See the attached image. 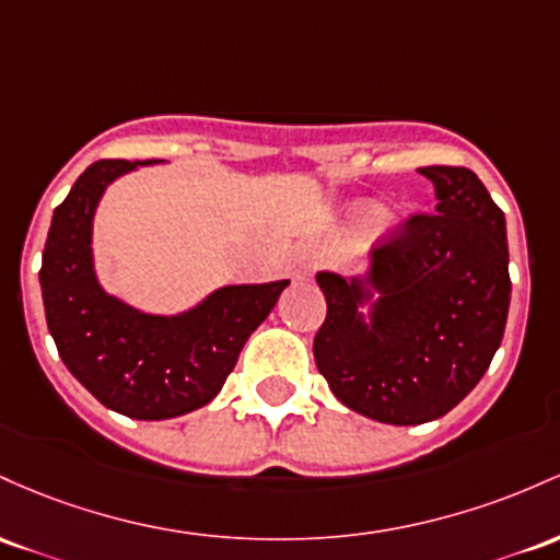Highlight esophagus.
<instances>
[{"label":"esophagus","mask_w":560,"mask_h":560,"mask_svg":"<svg viewBox=\"0 0 560 560\" xmlns=\"http://www.w3.org/2000/svg\"><path fill=\"white\" fill-rule=\"evenodd\" d=\"M319 261H323V256H319V250L314 246H304L299 250L296 261H293V278L306 282L314 278V272H317Z\"/></svg>","instance_id":"1"}]
</instances>
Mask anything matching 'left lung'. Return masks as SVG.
<instances>
[{
	"mask_svg": "<svg viewBox=\"0 0 560 560\" xmlns=\"http://www.w3.org/2000/svg\"><path fill=\"white\" fill-rule=\"evenodd\" d=\"M418 172L431 179L436 213L388 232L364 275H317L328 301L317 370L349 410L392 425L429 423L466 399L511 306L505 213L466 166Z\"/></svg>",
	"mask_w": 560,
	"mask_h": 560,
	"instance_id": "1",
	"label": "left lung"
}]
</instances>
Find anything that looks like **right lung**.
<instances>
[{
	"instance_id": "obj_1",
	"label": "right lung",
	"mask_w": 560,
	"mask_h": 560,
	"mask_svg": "<svg viewBox=\"0 0 560 560\" xmlns=\"http://www.w3.org/2000/svg\"><path fill=\"white\" fill-rule=\"evenodd\" d=\"M137 166L142 163L97 161L81 174L52 213L39 282L47 328L73 378L113 412L166 420L222 392L243 343L275 310L288 280L217 288L172 317L105 293L92 259L94 211L110 182Z\"/></svg>"
}]
</instances>
